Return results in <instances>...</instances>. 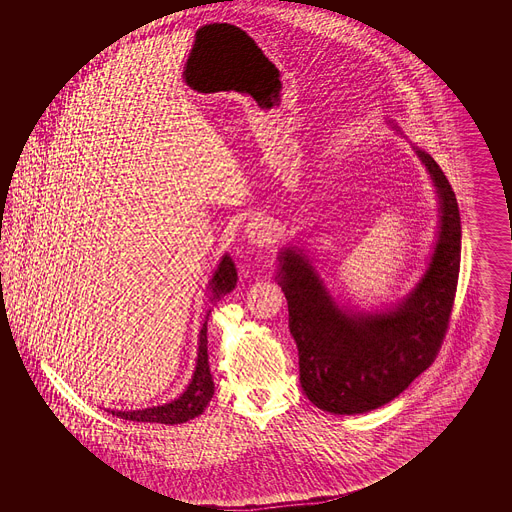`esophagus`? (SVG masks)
I'll return each instance as SVG.
<instances>
[{
    "label": "esophagus",
    "mask_w": 512,
    "mask_h": 512,
    "mask_svg": "<svg viewBox=\"0 0 512 512\" xmlns=\"http://www.w3.org/2000/svg\"><path fill=\"white\" fill-rule=\"evenodd\" d=\"M246 236H248L249 244H253L255 248H264L274 240L276 227L270 217H253L246 227Z\"/></svg>",
    "instance_id": "esophagus-1"
}]
</instances>
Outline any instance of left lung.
I'll use <instances>...</instances> for the list:
<instances>
[{
	"label": "left lung",
	"instance_id": "8db88e82",
	"mask_svg": "<svg viewBox=\"0 0 512 512\" xmlns=\"http://www.w3.org/2000/svg\"><path fill=\"white\" fill-rule=\"evenodd\" d=\"M413 150L434 184L439 221L428 266L398 304L351 310L328 291L304 249H279L276 281L289 306L300 385L326 413L357 415L392 402L430 368L449 326L462 253L460 210L434 157Z\"/></svg>",
	"mask_w": 512,
	"mask_h": 512
}]
</instances>
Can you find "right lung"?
Returning a JSON list of instances; mask_svg holds the SVG:
<instances>
[{"mask_svg": "<svg viewBox=\"0 0 512 512\" xmlns=\"http://www.w3.org/2000/svg\"><path fill=\"white\" fill-rule=\"evenodd\" d=\"M236 281H238L236 266H234L231 255L225 253L217 264L214 276L208 283L210 302H216L221 296L231 293L236 287ZM208 315H210V311L206 313V319H204L201 332H199L195 372H193V377H191L186 390L176 400L163 403V405H155V407H146V409H135V411H114V409H107V411L118 419L150 422V424L157 422V424H171V426L199 417L214 396V379H212L210 366H208V338H206Z\"/></svg>", "mask_w": 512, "mask_h": 512, "instance_id": "right-lung-1", "label": "right lung"}]
</instances>
